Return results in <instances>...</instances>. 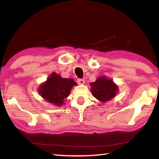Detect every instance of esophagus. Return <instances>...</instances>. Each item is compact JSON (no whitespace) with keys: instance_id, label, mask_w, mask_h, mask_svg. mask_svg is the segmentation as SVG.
Returning a JSON list of instances; mask_svg holds the SVG:
<instances>
[{"instance_id":"1","label":"esophagus","mask_w":159,"mask_h":159,"mask_svg":"<svg viewBox=\"0 0 159 159\" xmlns=\"http://www.w3.org/2000/svg\"><path fill=\"white\" fill-rule=\"evenodd\" d=\"M78 83L80 85H83L85 84V80L84 79H79V80H78Z\"/></svg>"}]
</instances>
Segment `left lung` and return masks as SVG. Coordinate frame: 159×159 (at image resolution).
Returning <instances> with one entry per match:
<instances>
[{
	"mask_svg": "<svg viewBox=\"0 0 159 159\" xmlns=\"http://www.w3.org/2000/svg\"><path fill=\"white\" fill-rule=\"evenodd\" d=\"M91 91L93 97L102 103L111 100L118 93V85L106 76L98 78L95 82L91 83Z\"/></svg>",
	"mask_w": 159,
	"mask_h": 159,
	"instance_id": "1",
	"label": "left lung"
}]
</instances>
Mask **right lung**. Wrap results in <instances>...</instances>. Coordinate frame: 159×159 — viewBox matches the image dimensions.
<instances>
[{
    "mask_svg": "<svg viewBox=\"0 0 159 159\" xmlns=\"http://www.w3.org/2000/svg\"><path fill=\"white\" fill-rule=\"evenodd\" d=\"M77 83L71 78H63L53 72L47 80L38 88V93L46 102L57 107L64 103V99L70 95V91Z\"/></svg>",
    "mask_w": 159,
    "mask_h": 159,
    "instance_id": "1",
    "label": "right lung"
}]
</instances>
